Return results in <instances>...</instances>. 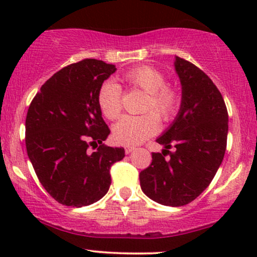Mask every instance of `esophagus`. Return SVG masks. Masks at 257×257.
<instances>
[{
  "label": "esophagus",
  "mask_w": 257,
  "mask_h": 257,
  "mask_svg": "<svg viewBox=\"0 0 257 257\" xmlns=\"http://www.w3.org/2000/svg\"><path fill=\"white\" fill-rule=\"evenodd\" d=\"M125 153L126 155H129V153H132L133 151H134L135 150V147H133V146H125Z\"/></svg>",
  "instance_id": "1"
}]
</instances>
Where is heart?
Instances as JSON below:
<instances>
[{
  "label": "heart",
  "mask_w": 257,
  "mask_h": 257,
  "mask_svg": "<svg viewBox=\"0 0 257 257\" xmlns=\"http://www.w3.org/2000/svg\"><path fill=\"white\" fill-rule=\"evenodd\" d=\"M123 81L147 94L141 116H123L113 125V139L122 145L134 146L159 131V120H170L179 111V93L167 84L162 72L151 66L133 67L123 75ZM98 105L107 119H116L122 110V89L114 81H105L98 91Z\"/></svg>",
  "instance_id": "obj_1"
}]
</instances>
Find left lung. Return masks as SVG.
I'll list each match as a JSON object with an SVG mask.
<instances>
[{
    "label": "left lung",
    "instance_id": "obj_1",
    "mask_svg": "<svg viewBox=\"0 0 257 257\" xmlns=\"http://www.w3.org/2000/svg\"><path fill=\"white\" fill-rule=\"evenodd\" d=\"M174 66L181 83L180 110L156 140L164 150L152 153V163L139 178L149 198L163 205L181 206L208 187L222 163L228 113L219 89L202 70L179 57ZM172 146L175 153L169 151Z\"/></svg>",
    "mask_w": 257,
    "mask_h": 257
}]
</instances>
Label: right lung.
I'll return each mask as SVG.
<instances>
[{
  "instance_id": "1",
  "label": "right lung",
  "mask_w": 257,
  "mask_h": 257,
  "mask_svg": "<svg viewBox=\"0 0 257 257\" xmlns=\"http://www.w3.org/2000/svg\"><path fill=\"white\" fill-rule=\"evenodd\" d=\"M116 66L84 59L64 67L31 101L25 144L38 180L57 202L90 205L107 193L110 168L124 157L123 147L102 144L110 129L102 119L98 91ZM100 146L90 153L89 145Z\"/></svg>"
}]
</instances>
